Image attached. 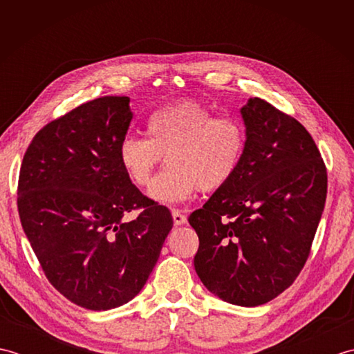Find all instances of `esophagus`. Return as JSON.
Masks as SVG:
<instances>
[{"label":"esophagus","mask_w":354,"mask_h":354,"mask_svg":"<svg viewBox=\"0 0 354 354\" xmlns=\"http://www.w3.org/2000/svg\"><path fill=\"white\" fill-rule=\"evenodd\" d=\"M171 216H173V222H175V225H184L187 222V216L179 212V209H173Z\"/></svg>","instance_id":"esophagus-1"}]
</instances>
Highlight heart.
<instances>
[{
  "label": "heart",
  "mask_w": 354,
  "mask_h": 354,
  "mask_svg": "<svg viewBox=\"0 0 354 354\" xmlns=\"http://www.w3.org/2000/svg\"><path fill=\"white\" fill-rule=\"evenodd\" d=\"M246 131L232 117H214L205 104L183 100L155 111L147 138L127 133L118 161L129 181L146 187L161 156L167 167L149 189V198L175 204L199 192H216L234 176L245 153Z\"/></svg>",
  "instance_id": "obj_1"
}]
</instances>
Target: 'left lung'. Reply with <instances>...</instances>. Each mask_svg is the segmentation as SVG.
Listing matches in <instances>:
<instances>
[{"label": "left lung", "mask_w": 354, "mask_h": 354, "mask_svg": "<svg viewBox=\"0 0 354 354\" xmlns=\"http://www.w3.org/2000/svg\"><path fill=\"white\" fill-rule=\"evenodd\" d=\"M245 153L234 176L193 212L194 269L223 301L255 307L295 281L327 196V170L295 118L254 97L240 109Z\"/></svg>", "instance_id": "1"}]
</instances>
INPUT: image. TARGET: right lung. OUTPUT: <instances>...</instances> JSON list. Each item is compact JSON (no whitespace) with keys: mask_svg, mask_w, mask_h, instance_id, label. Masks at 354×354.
<instances>
[{"mask_svg":"<svg viewBox=\"0 0 354 354\" xmlns=\"http://www.w3.org/2000/svg\"><path fill=\"white\" fill-rule=\"evenodd\" d=\"M129 97L80 104L35 135L21 164V225L45 277L71 303L109 310L138 295L173 227L118 161ZM141 209L137 220L124 216Z\"/></svg>","mask_w":354,"mask_h":354,"instance_id":"add662e5","label":"right lung"}]
</instances>
